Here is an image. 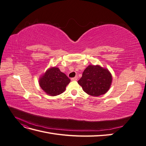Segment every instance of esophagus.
I'll return each instance as SVG.
<instances>
[{
    "instance_id": "34e87169",
    "label": "esophagus",
    "mask_w": 146,
    "mask_h": 146,
    "mask_svg": "<svg viewBox=\"0 0 146 146\" xmlns=\"http://www.w3.org/2000/svg\"><path fill=\"white\" fill-rule=\"evenodd\" d=\"M77 78H78V77L76 76V77L72 78H71V80H72V81H76V80H77Z\"/></svg>"
}]
</instances>
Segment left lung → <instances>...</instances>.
I'll use <instances>...</instances> for the list:
<instances>
[{
    "label": "left lung",
    "mask_w": 146,
    "mask_h": 146,
    "mask_svg": "<svg viewBox=\"0 0 146 146\" xmlns=\"http://www.w3.org/2000/svg\"><path fill=\"white\" fill-rule=\"evenodd\" d=\"M112 83L111 74L108 69L99 65L90 64L84 70L78 83L86 93L99 96L107 92Z\"/></svg>",
    "instance_id": "1"
}]
</instances>
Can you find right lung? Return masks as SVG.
Returning a JSON list of instances; mask_svg holds the SVG:
<instances>
[{
	"label": "right lung",
	"instance_id": "add662e5",
	"mask_svg": "<svg viewBox=\"0 0 146 146\" xmlns=\"http://www.w3.org/2000/svg\"><path fill=\"white\" fill-rule=\"evenodd\" d=\"M70 80L57 67H51L39 77L41 89L50 96L59 95L65 91Z\"/></svg>",
	"mask_w": 146,
	"mask_h": 146
}]
</instances>
